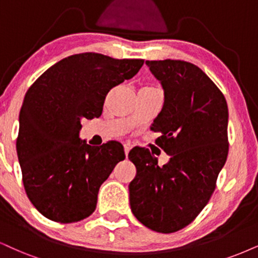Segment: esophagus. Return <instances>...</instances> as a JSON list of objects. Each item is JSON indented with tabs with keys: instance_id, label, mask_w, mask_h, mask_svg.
I'll return each instance as SVG.
<instances>
[{
	"instance_id": "obj_1",
	"label": "esophagus",
	"mask_w": 258,
	"mask_h": 258,
	"mask_svg": "<svg viewBox=\"0 0 258 258\" xmlns=\"http://www.w3.org/2000/svg\"><path fill=\"white\" fill-rule=\"evenodd\" d=\"M133 147L132 146H130L129 144H125L124 145V152H125V157L128 158V154H129V152H130V149H132Z\"/></svg>"
}]
</instances>
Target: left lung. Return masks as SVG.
Listing matches in <instances>:
<instances>
[{
	"label": "left lung",
	"mask_w": 258,
	"mask_h": 258,
	"mask_svg": "<svg viewBox=\"0 0 258 258\" xmlns=\"http://www.w3.org/2000/svg\"><path fill=\"white\" fill-rule=\"evenodd\" d=\"M164 88V105L152 124L170 160L159 166L148 149L134 148L136 176L129 184L135 218L160 233H173L195 220L214 192L228 154V109L217 85L192 63L146 61Z\"/></svg>",
	"instance_id": "obj_1"
}]
</instances>
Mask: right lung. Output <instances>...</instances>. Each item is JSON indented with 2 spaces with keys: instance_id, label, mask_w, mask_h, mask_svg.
<instances>
[{
  "instance_id": "obj_1",
  "label": "right lung",
  "mask_w": 258,
  "mask_h": 258,
  "mask_svg": "<svg viewBox=\"0 0 258 258\" xmlns=\"http://www.w3.org/2000/svg\"><path fill=\"white\" fill-rule=\"evenodd\" d=\"M142 66L144 59L78 53L50 67L28 88L17 152L25 191L45 218L71 224L94 212L100 185L125 154L117 141L99 147L82 141L81 120L98 118L111 88Z\"/></svg>"
}]
</instances>
